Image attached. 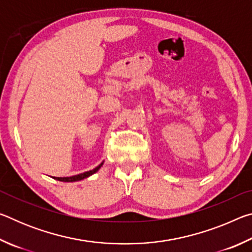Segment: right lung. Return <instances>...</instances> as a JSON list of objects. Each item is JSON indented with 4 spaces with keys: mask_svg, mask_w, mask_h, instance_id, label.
I'll list each match as a JSON object with an SVG mask.
<instances>
[{
    "mask_svg": "<svg viewBox=\"0 0 252 252\" xmlns=\"http://www.w3.org/2000/svg\"><path fill=\"white\" fill-rule=\"evenodd\" d=\"M102 164H103V162H102L101 164L97 165V167L94 168L93 170H90V171H87V172H83V173H80V174H76V176L65 177V178H55V177H54V179H57V180H59V181H64V182H73V181L82 180V179H85V178L90 177L91 174L95 173V172L97 171V170H99V169L102 167Z\"/></svg>",
    "mask_w": 252,
    "mask_h": 252,
    "instance_id": "obj_1",
    "label": "right lung"
}]
</instances>
